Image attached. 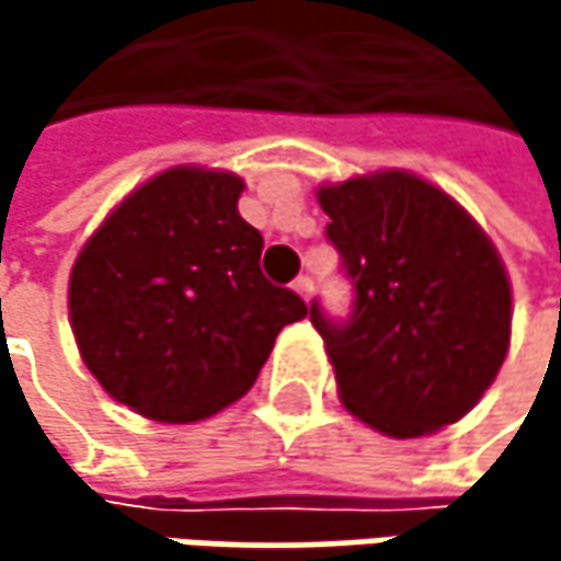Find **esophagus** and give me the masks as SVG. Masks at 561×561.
Here are the masks:
<instances>
[{"instance_id": "obj_1", "label": "esophagus", "mask_w": 561, "mask_h": 561, "mask_svg": "<svg viewBox=\"0 0 561 561\" xmlns=\"http://www.w3.org/2000/svg\"><path fill=\"white\" fill-rule=\"evenodd\" d=\"M291 288L308 301V298H311V291H314V279H311V276H298V279L291 282Z\"/></svg>"}]
</instances>
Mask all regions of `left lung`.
<instances>
[{
  "instance_id": "obj_1",
  "label": "left lung",
  "mask_w": 561,
  "mask_h": 561,
  "mask_svg": "<svg viewBox=\"0 0 561 561\" xmlns=\"http://www.w3.org/2000/svg\"><path fill=\"white\" fill-rule=\"evenodd\" d=\"M318 201L354 288L347 318L311 301L341 402L392 438L458 422L510 347L497 250L465 207L405 171L328 184Z\"/></svg>"
}]
</instances>
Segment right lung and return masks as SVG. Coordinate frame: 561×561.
<instances>
[{
	"mask_svg": "<svg viewBox=\"0 0 561 561\" xmlns=\"http://www.w3.org/2000/svg\"><path fill=\"white\" fill-rule=\"evenodd\" d=\"M230 171L169 169L136 187L70 273V328L100 387L159 422H197L250 390L308 305L263 276V233Z\"/></svg>",
	"mask_w": 561,
	"mask_h": 561,
	"instance_id": "1",
	"label": "right lung"
}]
</instances>
